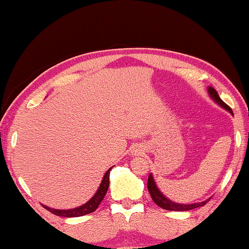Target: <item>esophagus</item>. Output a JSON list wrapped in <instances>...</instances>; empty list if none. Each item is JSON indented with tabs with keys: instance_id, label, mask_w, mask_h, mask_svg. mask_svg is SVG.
<instances>
[{
	"instance_id": "obj_1",
	"label": "esophagus",
	"mask_w": 249,
	"mask_h": 249,
	"mask_svg": "<svg viewBox=\"0 0 249 249\" xmlns=\"http://www.w3.org/2000/svg\"><path fill=\"white\" fill-rule=\"evenodd\" d=\"M142 151H143V150L140 148V146H134V148H133V153H134V155H136V156L141 155Z\"/></svg>"
}]
</instances>
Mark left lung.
Listing matches in <instances>:
<instances>
[{
    "instance_id": "1",
    "label": "left lung",
    "mask_w": 249,
    "mask_h": 249,
    "mask_svg": "<svg viewBox=\"0 0 249 249\" xmlns=\"http://www.w3.org/2000/svg\"><path fill=\"white\" fill-rule=\"evenodd\" d=\"M208 91H209L210 96H211L212 99L214 100L216 104L225 108V109L229 110L230 113L232 114L231 108L225 103V101L221 100V98L219 97V94L215 91V89H213L212 87H209ZM148 190H149L150 195H151V197L153 199V202H155L158 206H160V208H162L164 210H169V211H188V210H193L196 208H199V206L205 205L206 203L210 201V199H206V201H204V202L194 203V204H179V203H175L173 201H170V199H168L166 196L162 195V193H161V192L158 190V187H157V185L155 183V180H153V177L151 174L149 175V178H148Z\"/></svg>"
}]
</instances>
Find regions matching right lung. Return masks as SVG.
Returning a JSON list of instances; mask_svg holds the SVG:
<instances>
[{
    "label": "right lung",
    "instance_id": "obj_1",
    "mask_svg": "<svg viewBox=\"0 0 249 249\" xmlns=\"http://www.w3.org/2000/svg\"><path fill=\"white\" fill-rule=\"evenodd\" d=\"M111 168H109L105 174V176L103 178V181H101L99 188H98L97 193L94 194L91 199H89L86 204H83L81 206L76 209H72V210H55V209H51L48 206L43 205L45 209L48 210V211L53 213L55 215L58 216H65V218H74V216H82L86 214H89V213L96 211L98 206H99L100 202L103 201L105 195H106L108 187H109V174H110Z\"/></svg>",
    "mask_w": 249,
    "mask_h": 249
}]
</instances>
